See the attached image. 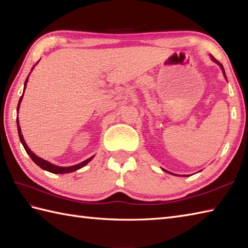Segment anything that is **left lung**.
<instances>
[{
	"label": "left lung",
	"instance_id": "left-lung-1",
	"mask_svg": "<svg viewBox=\"0 0 248 248\" xmlns=\"http://www.w3.org/2000/svg\"><path fill=\"white\" fill-rule=\"evenodd\" d=\"M211 59H212V61H213V62H217V64H218L220 68H222V70H223V72H224V76H225V78H226V73H225V70H224V67H223V65H222V64H220V62H219L218 61H217V60H215V59H214V57H213L212 55H211ZM171 175H173V173H171Z\"/></svg>",
	"mask_w": 248,
	"mask_h": 248
}]
</instances>
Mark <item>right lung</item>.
Returning <instances> with one entry per match:
<instances>
[{"label":"right lung","mask_w":248,"mask_h":248,"mask_svg":"<svg viewBox=\"0 0 248 248\" xmlns=\"http://www.w3.org/2000/svg\"><path fill=\"white\" fill-rule=\"evenodd\" d=\"M31 70H33V68H31ZM28 80H29V77L26 78L25 83H24V91H25L26 83H28ZM23 93H24V92H23ZM22 98H23V93H22V96L20 97L19 103H18V108H17V112H19L20 102L22 101ZM17 127H18V134H19V138H20V141H21V143H22V145H23V147H24V149H25V151H26V154H28V155L31 156V159L35 162V164H37L40 168H43V170H46V171H50V172H52V173H68V172H72V171H75V170H80V168H82V167L85 166L86 164H88V163L91 162L92 159L93 157V156H91V157H89V159H87V160H85V161H83L82 163H78V164L73 165V166H68V167L56 166V165L52 164V163H50V162H48V161L41 159V157H39L38 155H36L34 154V152L31 151V149L29 148L28 145H26V143H25V140H24V139H23V135L21 134V129H20V125H19V119H18V117H17Z\"/></svg>","instance_id":"obj_1"}]
</instances>
